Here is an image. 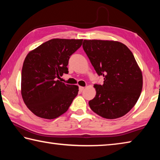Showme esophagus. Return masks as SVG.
I'll use <instances>...</instances> for the list:
<instances>
[{
	"instance_id": "1",
	"label": "esophagus",
	"mask_w": 160,
	"mask_h": 160,
	"mask_svg": "<svg viewBox=\"0 0 160 160\" xmlns=\"http://www.w3.org/2000/svg\"><path fill=\"white\" fill-rule=\"evenodd\" d=\"M84 89H85V88H84V87H81V86H80V87H79V90H80V92L83 91V90H84Z\"/></svg>"
}]
</instances>
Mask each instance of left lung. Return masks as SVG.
Here are the masks:
<instances>
[{
    "label": "left lung",
    "instance_id": "8db88e82",
    "mask_svg": "<svg viewBox=\"0 0 160 160\" xmlns=\"http://www.w3.org/2000/svg\"><path fill=\"white\" fill-rule=\"evenodd\" d=\"M83 49L103 85H94L96 95L89 102L90 109L103 118H120L138 100L142 75L133 54L125 44L109 40H84Z\"/></svg>",
    "mask_w": 160,
    "mask_h": 160
}]
</instances>
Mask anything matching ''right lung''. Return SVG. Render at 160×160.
I'll use <instances>...</instances> for the list:
<instances>
[{"mask_svg": "<svg viewBox=\"0 0 160 160\" xmlns=\"http://www.w3.org/2000/svg\"><path fill=\"white\" fill-rule=\"evenodd\" d=\"M82 44V39H53L27 55L22 69L21 94L34 115L53 119L68 109L78 93V86L58 79L68 73L70 56Z\"/></svg>", "mask_w": 160, "mask_h": 160, "instance_id": "add662e5", "label": "right lung"}]
</instances>
